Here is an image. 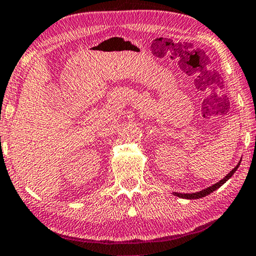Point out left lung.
Instances as JSON below:
<instances>
[{"label":"left lung","instance_id":"left-lung-1","mask_svg":"<svg viewBox=\"0 0 256 256\" xmlns=\"http://www.w3.org/2000/svg\"><path fill=\"white\" fill-rule=\"evenodd\" d=\"M240 162H238V165H236V168L232 170V171H230V173H228V174H226V176L223 178V179H222L220 181H218L217 184H212V186H210V187H208V188H206V190H200V192H187V194H184V192H173V194L176 195V196H178V198H188V200H195V198H204V196L209 195V194H211V192H214L216 190H218V188H220V186H223V184H224L225 182H226V181L230 179V178H231V176H233V174H234V172L236 171V168H239Z\"/></svg>","mask_w":256,"mask_h":256}]
</instances>
